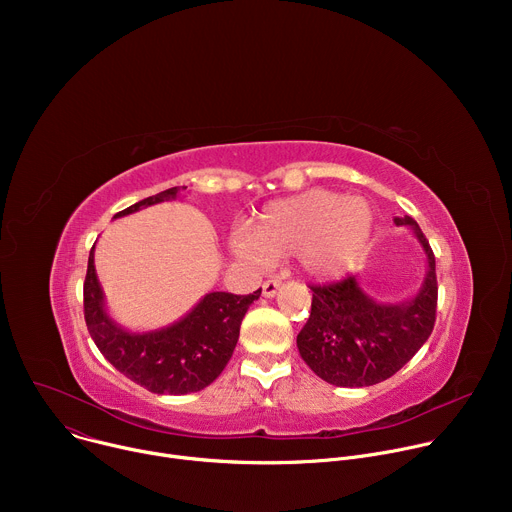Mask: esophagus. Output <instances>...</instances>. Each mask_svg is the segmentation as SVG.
I'll list each match as a JSON object with an SVG mask.
<instances>
[{"label":"esophagus","instance_id":"esophagus-1","mask_svg":"<svg viewBox=\"0 0 512 512\" xmlns=\"http://www.w3.org/2000/svg\"><path fill=\"white\" fill-rule=\"evenodd\" d=\"M279 287H281V279L279 277H271V279H267L265 283H263V296L265 298H273L277 291H279Z\"/></svg>","mask_w":512,"mask_h":512}]
</instances>
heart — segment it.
Wrapping results in <instances>:
<instances>
[{"label":"heart","instance_id":"1","mask_svg":"<svg viewBox=\"0 0 512 512\" xmlns=\"http://www.w3.org/2000/svg\"><path fill=\"white\" fill-rule=\"evenodd\" d=\"M371 237V214L360 200L326 190L269 204L251 235H237L233 251L253 267L304 257L310 273L336 279L352 271Z\"/></svg>","mask_w":512,"mask_h":512}]
</instances>
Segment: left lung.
I'll return each instance as SVG.
<instances>
[{
  "label": "left lung",
  "mask_w": 512,
  "mask_h": 512,
  "mask_svg": "<svg viewBox=\"0 0 512 512\" xmlns=\"http://www.w3.org/2000/svg\"><path fill=\"white\" fill-rule=\"evenodd\" d=\"M411 227L427 257L419 294L401 304L371 300L354 275L310 285L312 312L298 334V350L308 367L336 387H369L393 377L415 356L435 324L437 277L429 241L411 216L395 218Z\"/></svg>",
  "instance_id": "1"
}]
</instances>
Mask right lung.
I'll use <instances>...</instances> for the list:
<instances>
[{
	"label": "right lung",
	"instance_id": "add662e5",
	"mask_svg": "<svg viewBox=\"0 0 512 512\" xmlns=\"http://www.w3.org/2000/svg\"><path fill=\"white\" fill-rule=\"evenodd\" d=\"M176 194L178 188H168L131 204L117 212L115 218L131 214L143 206L172 200ZM93 251L95 245L89 255L83 285L85 322L97 348L119 373L158 395L196 393L223 373L237 346L241 322L249 306L261 296V289L249 296L212 291L190 314L168 328L127 332L105 312Z\"/></svg>",
	"mask_w": 512,
	"mask_h": 512
}]
</instances>
